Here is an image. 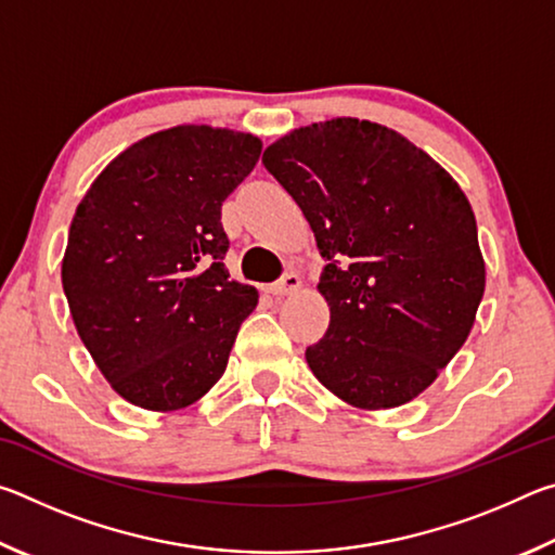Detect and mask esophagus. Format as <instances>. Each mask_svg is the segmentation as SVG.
<instances>
[{
    "label": "esophagus",
    "mask_w": 555,
    "mask_h": 555,
    "mask_svg": "<svg viewBox=\"0 0 555 555\" xmlns=\"http://www.w3.org/2000/svg\"><path fill=\"white\" fill-rule=\"evenodd\" d=\"M300 288V276L296 274V271H286L284 276H281L279 281H274V284L269 286V291L274 296H286V294H296V291Z\"/></svg>",
    "instance_id": "1"
}]
</instances>
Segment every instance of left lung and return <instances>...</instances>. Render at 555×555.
<instances>
[{"mask_svg":"<svg viewBox=\"0 0 555 555\" xmlns=\"http://www.w3.org/2000/svg\"><path fill=\"white\" fill-rule=\"evenodd\" d=\"M261 164L298 203L327 261V333L308 367L357 409L418 397L467 340L485 294L473 208L399 131L337 117L271 144Z\"/></svg>","mask_w":555,"mask_h":555,"instance_id":"left-lung-1","label":"left lung"}]
</instances>
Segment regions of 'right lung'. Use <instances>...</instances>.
<instances>
[{"mask_svg":"<svg viewBox=\"0 0 555 555\" xmlns=\"http://www.w3.org/2000/svg\"><path fill=\"white\" fill-rule=\"evenodd\" d=\"M251 134L183 125L121 152L80 201L63 291L82 345L119 397L191 406L228 367L257 288L230 279L220 210L251 173Z\"/></svg>","mask_w":555,"mask_h":555,"instance_id":"1","label":"right lung"}]
</instances>
